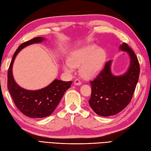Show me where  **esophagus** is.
Instances as JSON below:
<instances>
[{
	"instance_id": "1",
	"label": "esophagus",
	"mask_w": 151,
	"mask_h": 151,
	"mask_svg": "<svg viewBox=\"0 0 151 151\" xmlns=\"http://www.w3.org/2000/svg\"><path fill=\"white\" fill-rule=\"evenodd\" d=\"M73 84H74L75 85H81V82L79 81V79H75L74 81H73Z\"/></svg>"
}]
</instances>
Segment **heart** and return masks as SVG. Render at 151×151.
<instances>
[{"instance_id": "1", "label": "heart", "mask_w": 151, "mask_h": 151, "mask_svg": "<svg viewBox=\"0 0 151 151\" xmlns=\"http://www.w3.org/2000/svg\"><path fill=\"white\" fill-rule=\"evenodd\" d=\"M106 54L104 49L95 44H88L72 51L68 60L63 63V69L71 72L74 67H79L81 76L92 78L97 76L102 69L106 61Z\"/></svg>"}]
</instances>
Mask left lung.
<instances>
[{
  "mask_svg": "<svg viewBox=\"0 0 151 151\" xmlns=\"http://www.w3.org/2000/svg\"><path fill=\"white\" fill-rule=\"evenodd\" d=\"M119 49L130 56V66L126 73L119 76L113 75L111 60H109L91 81V96L88 103L100 116L115 115L124 109L131 101L139 79L140 68L136 54L126 43L120 45Z\"/></svg>",
  "mask_w": 151,
  "mask_h": 151,
  "instance_id": "left-lung-1",
  "label": "left lung"
}]
</instances>
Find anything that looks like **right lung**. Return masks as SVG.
Returning a JSON list of instances; mask_svg holds the SVG:
<instances>
[{
	"label": "right lung",
	"mask_w": 151,
	"mask_h": 151,
	"mask_svg": "<svg viewBox=\"0 0 151 151\" xmlns=\"http://www.w3.org/2000/svg\"><path fill=\"white\" fill-rule=\"evenodd\" d=\"M45 40L42 37H36L21 44L13 55L8 71V88L15 105L21 113L30 118H43L50 115L72 83L55 79L45 88L30 91L21 88L15 81L12 66L17 53L27 46Z\"/></svg>",
	"instance_id": "1"
}]
</instances>
